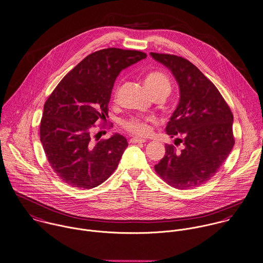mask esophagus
Wrapping results in <instances>:
<instances>
[{"label":"esophagus","mask_w":263,"mask_h":263,"mask_svg":"<svg viewBox=\"0 0 263 263\" xmlns=\"http://www.w3.org/2000/svg\"><path fill=\"white\" fill-rule=\"evenodd\" d=\"M130 142L131 143H143V142H145V139L139 138V137H132L130 139Z\"/></svg>","instance_id":"obj_1"}]
</instances>
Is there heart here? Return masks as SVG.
<instances>
[{"mask_svg":"<svg viewBox=\"0 0 263 263\" xmlns=\"http://www.w3.org/2000/svg\"><path fill=\"white\" fill-rule=\"evenodd\" d=\"M144 83L153 96L156 94H164L167 96L171 91L170 80L164 73L159 71H153L146 74ZM151 119L133 117L125 121L123 123V127L131 134L146 136L151 132Z\"/></svg>","mask_w":263,"mask_h":263,"instance_id":"b5f03b06","label":"heart"}]
</instances>
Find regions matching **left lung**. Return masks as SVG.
<instances>
[{
    "mask_svg": "<svg viewBox=\"0 0 263 263\" xmlns=\"http://www.w3.org/2000/svg\"><path fill=\"white\" fill-rule=\"evenodd\" d=\"M152 57L167 66L180 90L178 106L166 132L184 147L177 152L166 144L165 157L155 165L157 174L169 185L189 190L210 180L235 144L233 112L215 85L187 59L162 53Z\"/></svg>",
    "mask_w": 263,
    "mask_h": 263,
    "instance_id": "obj_1",
    "label": "left lung"
}]
</instances>
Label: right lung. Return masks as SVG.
Masks as SVG:
<instances>
[{"mask_svg":"<svg viewBox=\"0 0 263 263\" xmlns=\"http://www.w3.org/2000/svg\"><path fill=\"white\" fill-rule=\"evenodd\" d=\"M136 50L107 48L91 53L56 86L45 102L40 139L57 176L72 187L90 190L117 169L127 139L115 134L93 140L100 122L105 128L108 102L121 70L144 59Z\"/></svg>","mask_w":263,"mask_h":263,"instance_id":"right-lung-1","label":"right lung"}]
</instances>
